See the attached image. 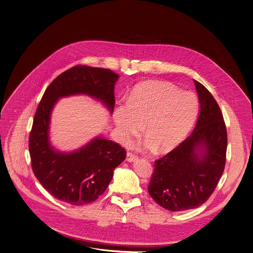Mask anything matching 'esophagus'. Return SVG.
Returning <instances> with one entry per match:
<instances>
[{
  "label": "esophagus",
  "instance_id": "obj_1",
  "mask_svg": "<svg viewBox=\"0 0 253 253\" xmlns=\"http://www.w3.org/2000/svg\"><path fill=\"white\" fill-rule=\"evenodd\" d=\"M137 158H138V156H137L135 153H133V152H130V151H128V152H127V161H129V162H132V161L136 160Z\"/></svg>",
  "mask_w": 253,
  "mask_h": 253
}]
</instances>
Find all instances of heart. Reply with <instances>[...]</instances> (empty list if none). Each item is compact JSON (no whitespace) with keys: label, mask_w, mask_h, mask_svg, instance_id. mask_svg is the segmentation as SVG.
Segmentation results:
<instances>
[{"label":"heart","mask_w":253,"mask_h":253,"mask_svg":"<svg viewBox=\"0 0 253 253\" xmlns=\"http://www.w3.org/2000/svg\"><path fill=\"white\" fill-rule=\"evenodd\" d=\"M195 94L180 91L168 82H144L118 107L114 120L121 139L129 143L141 131L148 138L145 146L168 151L181 142L191 130L198 115Z\"/></svg>","instance_id":"obj_1"}]
</instances>
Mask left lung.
<instances>
[{
    "instance_id": "left-lung-1",
    "label": "left lung",
    "mask_w": 253,
    "mask_h": 253,
    "mask_svg": "<svg viewBox=\"0 0 253 253\" xmlns=\"http://www.w3.org/2000/svg\"><path fill=\"white\" fill-rule=\"evenodd\" d=\"M200 114L191 134L177 147L155 160L148 192L170 211L199 207L208 200L224 171L227 131L219 105L195 81ZM201 148L203 158L198 155Z\"/></svg>"
}]
</instances>
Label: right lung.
I'll list each match as a JSON object with an SVG mask.
<instances>
[{
    "mask_svg": "<svg viewBox=\"0 0 253 253\" xmlns=\"http://www.w3.org/2000/svg\"><path fill=\"white\" fill-rule=\"evenodd\" d=\"M118 77L110 69L76 65L51 82L38 105L29 137L32 169L42 186L61 201L79 206L98 199L125 160L126 150L111 140L96 138L74 153L54 151L48 141L52 108L60 97L82 93L102 100L113 111Z\"/></svg>",
    "mask_w": 253,
    "mask_h": 253,
    "instance_id": "obj_1",
    "label": "right lung"
}]
</instances>
